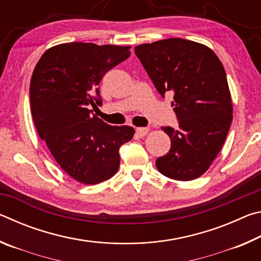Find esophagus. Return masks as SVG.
Listing matches in <instances>:
<instances>
[{
    "instance_id": "34e87169",
    "label": "esophagus",
    "mask_w": 261,
    "mask_h": 261,
    "mask_svg": "<svg viewBox=\"0 0 261 261\" xmlns=\"http://www.w3.org/2000/svg\"><path fill=\"white\" fill-rule=\"evenodd\" d=\"M136 132L139 137H144V136H146L148 134V129H147V127H137Z\"/></svg>"
}]
</instances>
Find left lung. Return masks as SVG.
Masks as SVG:
<instances>
[{
    "label": "left lung",
    "instance_id": "left-lung-1",
    "mask_svg": "<svg viewBox=\"0 0 261 261\" xmlns=\"http://www.w3.org/2000/svg\"><path fill=\"white\" fill-rule=\"evenodd\" d=\"M135 53L162 96L169 92L178 127H162L171 146L155 161L175 180L205 174L218 156L232 121V102L224 68L202 43L180 38L136 46Z\"/></svg>",
    "mask_w": 261,
    "mask_h": 261
}]
</instances>
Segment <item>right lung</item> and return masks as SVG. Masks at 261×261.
I'll return each instance as SVG.
<instances>
[{
    "label": "right lung",
    "instance_id": "right-lung-1",
    "mask_svg": "<svg viewBox=\"0 0 261 261\" xmlns=\"http://www.w3.org/2000/svg\"><path fill=\"white\" fill-rule=\"evenodd\" d=\"M130 46L61 43L43 53L30 85L31 113L53 158L77 182L94 185L120 167V147L134 138L132 126L106 124L90 106L105 73L130 56Z\"/></svg>",
    "mask_w": 261,
    "mask_h": 261
}]
</instances>
